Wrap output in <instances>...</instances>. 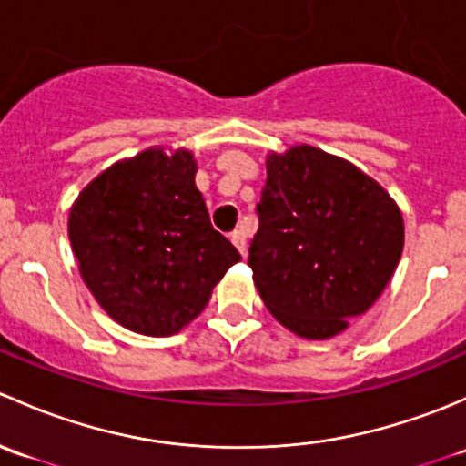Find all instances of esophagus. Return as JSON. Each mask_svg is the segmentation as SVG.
<instances>
[{
	"label": "esophagus",
	"mask_w": 466,
	"mask_h": 466,
	"mask_svg": "<svg viewBox=\"0 0 466 466\" xmlns=\"http://www.w3.org/2000/svg\"><path fill=\"white\" fill-rule=\"evenodd\" d=\"M231 242L235 244V248H238L239 253H247V233L242 231V228H235V231L231 233Z\"/></svg>",
	"instance_id": "obj_1"
}]
</instances>
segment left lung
<instances>
[{
  "instance_id": "1",
  "label": "left lung",
  "mask_w": 466,
  "mask_h": 466,
  "mask_svg": "<svg viewBox=\"0 0 466 466\" xmlns=\"http://www.w3.org/2000/svg\"><path fill=\"white\" fill-rule=\"evenodd\" d=\"M248 247L267 309L303 339H329L386 289L404 248L390 195L350 161L311 146L268 155Z\"/></svg>"
}]
</instances>
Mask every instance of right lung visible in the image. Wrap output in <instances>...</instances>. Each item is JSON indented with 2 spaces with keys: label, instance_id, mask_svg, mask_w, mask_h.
<instances>
[{
  "label": "right lung",
  "instance_id": "add662e5",
  "mask_svg": "<svg viewBox=\"0 0 466 466\" xmlns=\"http://www.w3.org/2000/svg\"><path fill=\"white\" fill-rule=\"evenodd\" d=\"M195 172L193 152L152 147L100 172L69 210L85 285L132 332H179L239 262L238 248L210 224Z\"/></svg>",
  "mask_w": 466,
  "mask_h": 466
}]
</instances>
